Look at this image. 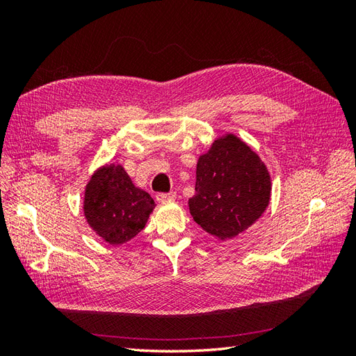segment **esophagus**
<instances>
[{
    "label": "esophagus",
    "instance_id": "34e87169",
    "mask_svg": "<svg viewBox=\"0 0 356 356\" xmlns=\"http://www.w3.org/2000/svg\"><path fill=\"white\" fill-rule=\"evenodd\" d=\"M177 199V193L175 191H170V193H159L156 196L157 202H166V200H174Z\"/></svg>",
    "mask_w": 356,
    "mask_h": 356
}]
</instances>
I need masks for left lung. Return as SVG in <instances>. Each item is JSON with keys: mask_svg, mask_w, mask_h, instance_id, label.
I'll list each match as a JSON object with an SVG mask.
<instances>
[{"mask_svg": "<svg viewBox=\"0 0 356 356\" xmlns=\"http://www.w3.org/2000/svg\"><path fill=\"white\" fill-rule=\"evenodd\" d=\"M190 213L218 239H232L252 225L270 200V175L252 149L234 135L213 141L196 168Z\"/></svg>", "mask_w": 356, "mask_h": 356, "instance_id": "obj_1", "label": "left lung"}]
</instances>
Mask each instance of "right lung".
I'll list each match as a JSON object with an SVG mask.
<instances>
[{
	"mask_svg": "<svg viewBox=\"0 0 356 356\" xmlns=\"http://www.w3.org/2000/svg\"><path fill=\"white\" fill-rule=\"evenodd\" d=\"M153 209V197L135 187L120 165L96 170L86 187V220L110 245H122L135 238L144 229Z\"/></svg>",
	"mask_w": 356,
	"mask_h": 356,
	"instance_id": "add662e5",
	"label": "right lung"
}]
</instances>
